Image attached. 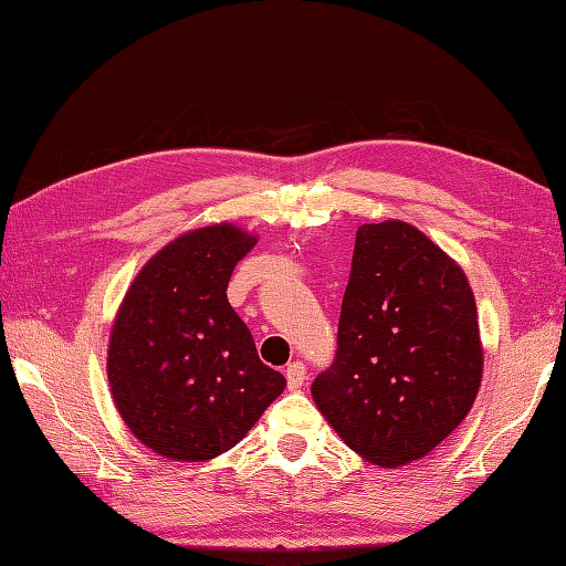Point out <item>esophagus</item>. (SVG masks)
Here are the masks:
<instances>
[{"mask_svg":"<svg viewBox=\"0 0 566 566\" xmlns=\"http://www.w3.org/2000/svg\"><path fill=\"white\" fill-rule=\"evenodd\" d=\"M305 365L303 361H291V365L285 367V379H287V387L291 389H301L305 384Z\"/></svg>","mask_w":566,"mask_h":566,"instance_id":"1","label":"esophagus"}]
</instances>
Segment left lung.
<instances>
[{
	"mask_svg": "<svg viewBox=\"0 0 566 566\" xmlns=\"http://www.w3.org/2000/svg\"><path fill=\"white\" fill-rule=\"evenodd\" d=\"M483 343L465 273L407 221L361 223L333 367L313 401L352 451L399 468L433 451L478 397Z\"/></svg>",
	"mask_w": 566,
	"mask_h": 566,
	"instance_id": "8db88e82",
	"label": "left lung"
}]
</instances>
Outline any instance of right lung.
Here are the masks:
<instances>
[{"label": "right lung", "instance_id": "add662e5", "mask_svg": "<svg viewBox=\"0 0 566 566\" xmlns=\"http://www.w3.org/2000/svg\"><path fill=\"white\" fill-rule=\"evenodd\" d=\"M255 241L229 221L191 229L143 265L117 307L108 343L115 409L169 461L227 453L285 389L227 297Z\"/></svg>", "mask_w": 566, "mask_h": 566}]
</instances>
